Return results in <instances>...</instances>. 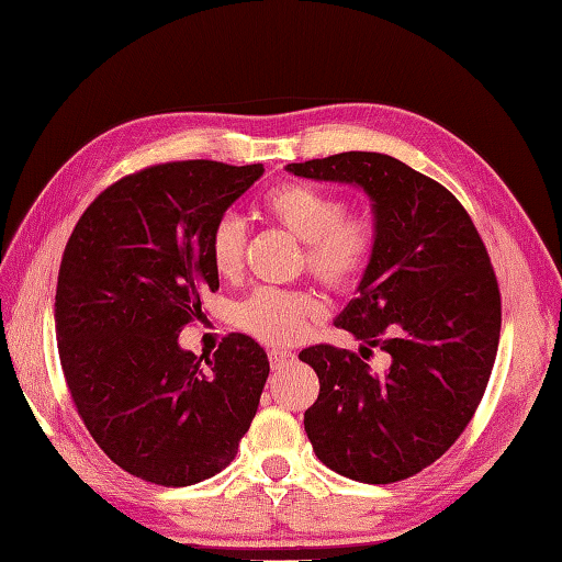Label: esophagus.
Wrapping results in <instances>:
<instances>
[{"instance_id":"34e87169","label":"esophagus","mask_w":562,"mask_h":562,"mask_svg":"<svg viewBox=\"0 0 562 562\" xmlns=\"http://www.w3.org/2000/svg\"><path fill=\"white\" fill-rule=\"evenodd\" d=\"M293 357L295 355L291 352V349H269V362L273 369H281L289 362H293Z\"/></svg>"}]
</instances>
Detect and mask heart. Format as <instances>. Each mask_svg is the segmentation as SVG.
<instances>
[{
	"label": "heart",
	"instance_id": "obj_1",
	"mask_svg": "<svg viewBox=\"0 0 562 562\" xmlns=\"http://www.w3.org/2000/svg\"><path fill=\"white\" fill-rule=\"evenodd\" d=\"M261 210L295 239L305 241V263L330 289L355 285L374 251V222L364 213H345L342 200L330 190L308 183H281L261 200ZM245 222L222 215L210 232L207 251L220 277L232 279L245 259ZM325 313L311 291L259 289L235 308V323L269 345L301 340L308 325Z\"/></svg>",
	"mask_w": 562,
	"mask_h": 562
}]
</instances>
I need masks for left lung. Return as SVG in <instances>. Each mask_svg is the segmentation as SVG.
Returning a JSON list of instances; mask_svg holds the SVG:
<instances>
[{
	"mask_svg": "<svg viewBox=\"0 0 562 562\" xmlns=\"http://www.w3.org/2000/svg\"><path fill=\"white\" fill-rule=\"evenodd\" d=\"M285 171L369 198L374 251L335 325L391 357L376 374L347 349H303L299 357L321 379L305 432L337 474L406 480L460 438L484 396L502 330L490 257L450 190L398 158L345 151Z\"/></svg>",
	"mask_w": 562,
	"mask_h": 562,
	"instance_id": "1",
	"label": "left lung"
}]
</instances>
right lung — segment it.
<instances>
[{
	"label": "right lung",
	"mask_w": 562,
	"mask_h": 562,
	"mask_svg": "<svg viewBox=\"0 0 562 562\" xmlns=\"http://www.w3.org/2000/svg\"><path fill=\"white\" fill-rule=\"evenodd\" d=\"M261 176V164L151 166L94 198L63 251L53 305L63 374L94 442L134 477H213L257 416L263 347L232 333L200 364L178 335L220 289L213 225Z\"/></svg>",
	"instance_id": "obj_1"
}]
</instances>
